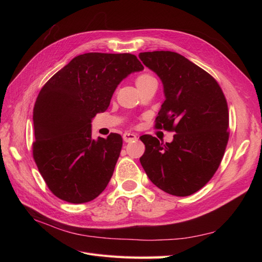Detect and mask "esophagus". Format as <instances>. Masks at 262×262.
Segmentation results:
<instances>
[{
  "label": "esophagus",
  "mask_w": 262,
  "mask_h": 262,
  "mask_svg": "<svg viewBox=\"0 0 262 262\" xmlns=\"http://www.w3.org/2000/svg\"><path fill=\"white\" fill-rule=\"evenodd\" d=\"M123 141L124 142H130V141H133V140H137L138 139V134L136 133H130V132H125L123 134Z\"/></svg>",
  "instance_id": "esophagus-1"
}]
</instances>
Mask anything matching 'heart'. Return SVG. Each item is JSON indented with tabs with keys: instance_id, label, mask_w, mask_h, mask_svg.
I'll return each mask as SVG.
<instances>
[{
	"instance_id": "1",
	"label": "heart",
	"mask_w": 262,
	"mask_h": 262,
	"mask_svg": "<svg viewBox=\"0 0 262 262\" xmlns=\"http://www.w3.org/2000/svg\"><path fill=\"white\" fill-rule=\"evenodd\" d=\"M154 80H155V78H154L153 76H150V75H148V74H142V75L138 76V78H137V85H138V86L143 85V84H145V83H147V82L154 81Z\"/></svg>"
}]
</instances>
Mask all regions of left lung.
I'll use <instances>...</instances> for the list:
<instances>
[{
  "mask_svg": "<svg viewBox=\"0 0 262 262\" xmlns=\"http://www.w3.org/2000/svg\"><path fill=\"white\" fill-rule=\"evenodd\" d=\"M139 58L163 83L165 100L155 126L176 133L165 144L142 136L141 165L163 191L190 195L213 177L223 158L228 141L225 96L208 72L177 52H141Z\"/></svg>",
  "mask_w": 262,
  "mask_h": 262,
  "instance_id": "obj_1",
  "label": "left lung"
}]
</instances>
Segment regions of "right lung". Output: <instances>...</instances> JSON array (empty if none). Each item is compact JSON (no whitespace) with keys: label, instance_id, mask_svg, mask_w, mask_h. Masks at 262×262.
I'll use <instances>...</instances> for the list:
<instances>
[{"label":"right lung","instance_id":"1","mask_svg":"<svg viewBox=\"0 0 262 262\" xmlns=\"http://www.w3.org/2000/svg\"><path fill=\"white\" fill-rule=\"evenodd\" d=\"M144 69L134 54H80L45 84L34 107L33 155L59 199L85 203L112 178L122 147L120 134L92 139V120L109 107L122 80Z\"/></svg>","mask_w":262,"mask_h":262}]
</instances>
